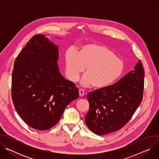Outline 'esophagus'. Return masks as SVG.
<instances>
[{
    "label": "esophagus",
    "mask_w": 159,
    "mask_h": 159,
    "mask_svg": "<svg viewBox=\"0 0 159 159\" xmlns=\"http://www.w3.org/2000/svg\"><path fill=\"white\" fill-rule=\"evenodd\" d=\"M84 94H85V92H84V90H82V89H80V90H79V96H80V97L84 96Z\"/></svg>",
    "instance_id": "1"
}]
</instances>
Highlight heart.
Returning a JSON list of instances; mask_svg holds the SVG:
<instances>
[{"label": "heart", "instance_id": "obj_1", "mask_svg": "<svg viewBox=\"0 0 159 159\" xmlns=\"http://www.w3.org/2000/svg\"><path fill=\"white\" fill-rule=\"evenodd\" d=\"M66 75L70 81L77 82L85 69L81 80L84 87L93 85L104 89L115 84L125 70L123 61L107 47L96 43L80 47L77 52L69 49L65 53Z\"/></svg>", "mask_w": 159, "mask_h": 159}]
</instances>
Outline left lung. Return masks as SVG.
Here are the masks:
<instances>
[{
	"instance_id": "1",
	"label": "left lung",
	"mask_w": 159,
	"mask_h": 159,
	"mask_svg": "<svg viewBox=\"0 0 159 159\" xmlns=\"http://www.w3.org/2000/svg\"><path fill=\"white\" fill-rule=\"evenodd\" d=\"M144 70L140 61L112 86L88 93L89 110L85 124L93 133L102 135L123 128L142 102Z\"/></svg>"
}]
</instances>
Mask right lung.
I'll return each instance as SVG.
<instances>
[{
    "mask_svg": "<svg viewBox=\"0 0 159 159\" xmlns=\"http://www.w3.org/2000/svg\"><path fill=\"white\" fill-rule=\"evenodd\" d=\"M58 55V47L39 34L32 37L14 61L12 102L20 117L36 129L55 126L67 105L79 98L75 84L59 71Z\"/></svg>",
    "mask_w": 159,
    "mask_h": 159,
    "instance_id": "add662e5",
    "label": "right lung"
}]
</instances>
